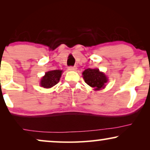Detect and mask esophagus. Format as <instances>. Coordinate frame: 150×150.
Masks as SVG:
<instances>
[{"label": "esophagus", "mask_w": 150, "mask_h": 150, "mask_svg": "<svg viewBox=\"0 0 150 150\" xmlns=\"http://www.w3.org/2000/svg\"><path fill=\"white\" fill-rule=\"evenodd\" d=\"M76 69H77V67L76 66H74V67L70 66V67H68V69H69V70H70V71H75Z\"/></svg>", "instance_id": "34e87169"}]
</instances>
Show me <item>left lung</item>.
Returning a JSON list of instances; mask_svg holds the SVG:
<instances>
[{"label": "left lung", "mask_w": 150, "mask_h": 150, "mask_svg": "<svg viewBox=\"0 0 150 150\" xmlns=\"http://www.w3.org/2000/svg\"><path fill=\"white\" fill-rule=\"evenodd\" d=\"M83 76L85 83L90 87L94 88L96 91L104 88L108 82L107 76L97 68L85 69L83 72Z\"/></svg>", "instance_id": "obj_1"}]
</instances>
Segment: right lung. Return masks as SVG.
Wrapping results in <instances>:
<instances>
[{
  "label": "right lung",
  "instance_id": "right-lung-1",
  "mask_svg": "<svg viewBox=\"0 0 150 150\" xmlns=\"http://www.w3.org/2000/svg\"><path fill=\"white\" fill-rule=\"evenodd\" d=\"M63 71L55 69L46 72L40 81L41 87L44 88H51L59 82Z\"/></svg>",
  "mask_w": 150,
  "mask_h": 150
}]
</instances>
